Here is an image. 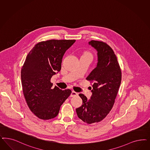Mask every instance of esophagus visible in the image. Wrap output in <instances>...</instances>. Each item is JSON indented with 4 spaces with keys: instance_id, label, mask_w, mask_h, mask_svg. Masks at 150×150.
Returning <instances> with one entry per match:
<instances>
[{
    "instance_id": "esophagus-1",
    "label": "esophagus",
    "mask_w": 150,
    "mask_h": 150,
    "mask_svg": "<svg viewBox=\"0 0 150 150\" xmlns=\"http://www.w3.org/2000/svg\"><path fill=\"white\" fill-rule=\"evenodd\" d=\"M78 96L77 93L74 92V91H72V93L71 94V97H74V96Z\"/></svg>"
}]
</instances>
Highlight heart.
I'll return each mask as SVG.
<instances>
[{
	"mask_svg": "<svg viewBox=\"0 0 150 150\" xmlns=\"http://www.w3.org/2000/svg\"><path fill=\"white\" fill-rule=\"evenodd\" d=\"M84 54H89V53H85Z\"/></svg>",
	"mask_w": 150,
	"mask_h": 150,
	"instance_id": "1",
	"label": "heart"
}]
</instances>
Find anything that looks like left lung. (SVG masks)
Masks as SVG:
<instances>
[{
    "instance_id": "1",
    "label": "left lung",
    "mask_w": 150,
    "mask_h": 150,
    "mask_svg": "<svg viewBox=\"0 0 150 150\" xmlns=\"http://www.w3.org/2000/svg\"><path fill=\"white\" fill-rule=\"evenodd\" d=\"M88 44L96 50L98 57L96 67L87 77L93 83L92 96L88 99L84 94H79L83 105L76 112L79 119L90 124L102 121L111 110L121 84V72L116 55L109 45L94 40Z\"/></svg>"
}]
</instances>
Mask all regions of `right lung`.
I'll list each match as a JSON object with an SVG mask.
<instances>
[{
    "label": "right lung",
    "instance_id": "add662e5",
    "mask_svg": "<svg viewBox=\"0 0 150 150\" xmlns=\"http://www.w3.org/2000/svg\"><path fill=\"white\" fill-rule=\"evenodd\" d=\"M74 40H51L36 44L28 53L21 71L23 91L29 109L39 118L57 116L72 91L52 87L51 78L61 69L63 55Z\"/></svg>",
    "mask_w": 150,
    "mask_h": 150
}]
</instances>
